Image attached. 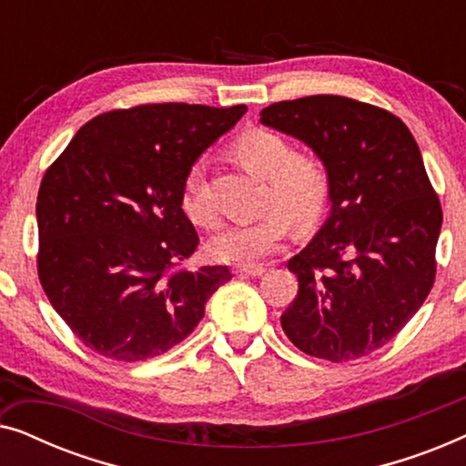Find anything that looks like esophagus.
I'll list each match as a JSON object with an SVG mask.
<instances>
[{"mask_svg": "<svg viewBox=\"0 0 466 466\" xmlns=\"http://www.w3.org/2000/svg\"><path fill=\"white\" fill-rule=\"evenodd\" d=\"M267 269L263 265H238L235 267V273H239V276H250V278H258L263 276Z\"/></svg>", "mask_w": 466, "mask_h": 466, "instance_id": "1", "label": "esophagus"}]
</instances>
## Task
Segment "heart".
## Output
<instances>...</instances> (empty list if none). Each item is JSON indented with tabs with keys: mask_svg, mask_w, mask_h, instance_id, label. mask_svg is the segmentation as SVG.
I'll return each instance as SVG.
<instances>
[{
	"mask_svg": "<svg viewBox=\"0 0 466 466\" xmlns=\"http://www.w3.org/2000/svg\"><path fill=\"white\" fill-rule=\"evenodd\" d=\"M233 155L246 169L267 177L265 208L254 220L231 222L209 239V254L222 263L254 265L279 250L290 233V220L309 227L329 197L327 169L318 158L292 152L284 137L265 129L246 131L233 144ZM182 209L197 225H209L214 212L201 193V171H188L182 188Z\"/></svg>",
	"mask_w": 466,
	"mask_h": 466,
	"instance_id": "obj_1",
	"label": "heart"
}]
</instances>
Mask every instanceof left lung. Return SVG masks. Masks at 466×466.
Here are the masks:
<instances>
[{
	"instance_id": "left-lung-1",
	"label": "left lung",
	"mask_w": 466,
	"mask_h": 466,
	"mask_svg": "<svg viewBox=\"0 0 466 466\" xmlns=\"http://www.w3.org/2000/svg\"><path fill=\"white\" fill-rule=\"evenodd\" d=\"M260 123L314 150L329 176V218L289 260L299 292L284 333L330 362L371 354L435 282L443 214L416 139L394 114L339 95L271 104Z\"/></svg>"
}]
</instances>
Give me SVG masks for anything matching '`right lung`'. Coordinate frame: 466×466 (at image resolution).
I'll return each instance as SVG.
<instances>
[{"label": "right lung", "mask_w": 466, "mask_h": 466, "mask_svg": "<svg viewBox=\"0 0 466 466\" xmlns=\"http://www.w3.org/2000/svg\"><path fill=\"white\" fill-rule=\"evenodd\" d=\"M246 106L150 104L88 120L44 174L37 273L50 305L93 352L136 362L193 333L231 279L176 269L199 246L182 209L197 158Z\"/></svg>", "instance_id": "obj_1"}]
</instances>
